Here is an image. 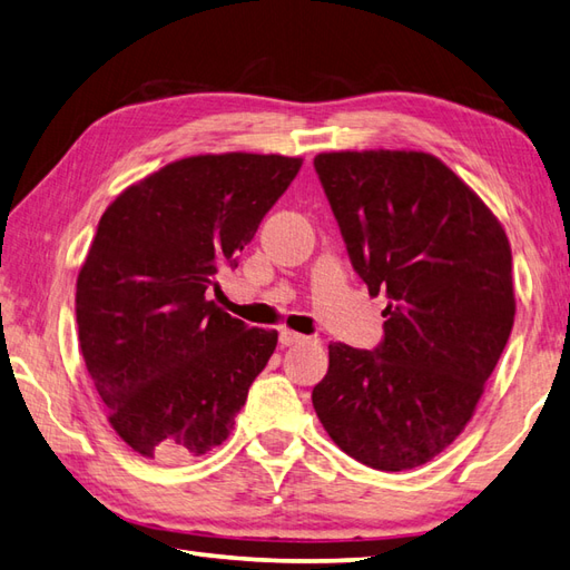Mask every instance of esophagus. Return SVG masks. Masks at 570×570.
<instances>
[{"instance_id":"obj_1","label":"esophagus","mask_w":570,"mask_h":570,"mask_svg":"<svg viewBox=\"0 0 570 570\" xmlns=\"http://www.w3.org/2000/svg\"><path fill=\"white\" fill-rule=\"evenodd\" d=\"M301 341H306V337L301 335V333H296V331H288V328H282V331H278V343H282L284 347H288V345H296V343H301Z\"/></svg>"}]
</instances>
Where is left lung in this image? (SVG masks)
I'll return each instance as SVG.
<instances>
[{
  "instance_id": "1",
  "label": "left lung",
  "mask_w": 570,
  "mask_h": 570,
  "mask_svg": "<svg viewBox=\"0 0 570 570\" xmlns=\"http://www.w3.org/2000/svg\"><path fill=\"white\" fill-rule=\"evenodd\" d=\"M313 166L355 272L390 298L377 350L328 345L313 409L360 463L419 468L463 433L510 341V239L433 154L325 151Z\"/></svg>"
}]
</instances>
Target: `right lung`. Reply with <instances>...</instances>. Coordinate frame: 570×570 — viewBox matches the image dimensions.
Masks as SVG:
<instances>
[{
  "label": "right lung",
  "instance_id": "add662e5",
  "mask_svg": "<svg viewBox=\"0 0 570 570\" xmlns=\"http://www.w3.org/2000/svg\"><path fill=\"white\" fill-rule=\"evenodd\" d=\"M304 159L200 154L107 205L76 284L78 341L107 421L131 451L174 463L235 429L278 333L208 301Z\"/></svg>",
  "mask_w": 570,
  "mask_h": 570
}]
</instances>
